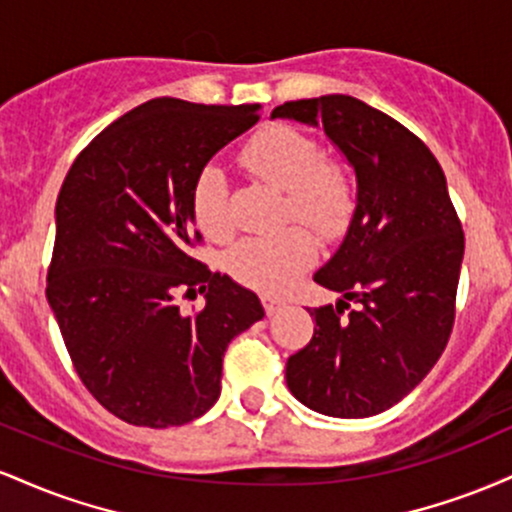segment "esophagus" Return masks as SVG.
<instances>
[{"label": "esophagus", "instance_id": "esophagus-1", "mask_svg": "<svg viewBox=\"0 0 512 512\" xmlns=\"http://www.w3.org/2000/svg\"><path fill=\"white\" fill-rule=\"evenodd\" d=\"M262 305H264V313H267V315H276L281 308H284L286 301H284V298H279V296H272V293H264V296H262Z\"/></svg>", "mask_w": 512, "mask_h": 512}]
</instances>
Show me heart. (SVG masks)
<instances>
[{
    "mask_svg": "<svg viewBox=\"0 0 512 512\" xmlns=\"http://www.w3.org/2000/svg\"><path fill=\"white\" fill-rule=\"evenodd\" d=\"M243 161L257 178L286 192V219H296L320 236H337L349 226L356 187L349 170L322 154V146L289 125L257 132L243 149ZM192 216L211 240L231 236L228 180L216 166L202 168L192 185ZM315 260V243L303 228L276 236H252L228 252L226 267L240 284L279 293Z\"/></svg>",
    "mask_w": 512,
    "mask_h": 512,
    "instance_id": "b5f03b06",
    "label": "heart"
}]
</instances>
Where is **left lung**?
I'll return each mask as SVG.
<instances>
[{"label": "left lung", "instance_id": "left-lung-1", "mask_svg": "<svg viewBox=\"0 0 512 512\" xmlns=\"http://www.w3.org/2000/svg\"><path fill=\"white\" fill-rule=\"evenodd\" d=\"M272 117L322 127L356 173L349 231L313 276L342 298L308 310L313 339L286 363V385L308 409L366 419L407 397L448 344L462 223L436 156L390 115L334 93Z\"/></svg>", "mask_w": 512, "mask_h": 512}]
</instances>
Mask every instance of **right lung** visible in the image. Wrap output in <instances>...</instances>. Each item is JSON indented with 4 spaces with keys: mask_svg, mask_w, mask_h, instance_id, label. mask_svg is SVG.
<instances>
[{
    "mask_svg": "<svg viewBox=\"0 0 512 512\" xmlns=\"http://www.w3.org/2000/svg\"><path fill=\"white\" fill-rule=\"evenodd\" d=\"M260 105L154 98L76 156L55 207L48 303L81 383L117 419L168 428L221 395L228 344L264 317L255 293L190 255L192 185ZM180 292L205 293L182 316Z\"/></svg>",
    "mask_w": 512,
    "mask_h": 512,
    "instance_id": "1",
    "label": "right lung"
}]
</instances>
